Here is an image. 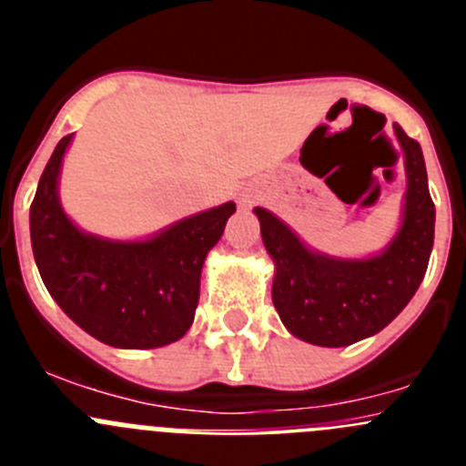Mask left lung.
I'll return each mask as SVG.
<instances>
[{
	"mask_svg": "<svg viewBox=\"0 0 466 466\" xmlns=\"http://www.w3.org/2000/svg\"><path fill=\"white\" fill-rule=\"evenodd\" d=\"M406 158V208L392 245L364 261L310 252L268 209L257 208L263 245L275 261L273 306L296 339L343 348L369 339L409 306L434 245V203L422 149L394 126Z\"/></svg>",
	"mask_w": 466,
	"mask_h": 466,
	"instance_id": "left-lung-1",
	"label": "left lung"
}]
</instances>
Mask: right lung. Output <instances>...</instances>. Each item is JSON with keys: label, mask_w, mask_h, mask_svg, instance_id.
Masks as SVG:
<instances>
[{"label": "right lung", "mask_w": 466, "mask_h": 466, "mask_svg": "<svg viewBox=\"0 0 466 466\" xmlns=\"http://www.w3.org/2000/svg\"><path fill=\"white\" fill-rule=\"evenodd\" d=\"M72 135L57 142L30 208L36 268L48 294L93 339L114 348H160L188 331L200 270L236 203L170 226L142 242L81 233L57 203V175Z\"/></svg>", "instance_id": "add662e5"}]
</instances>
